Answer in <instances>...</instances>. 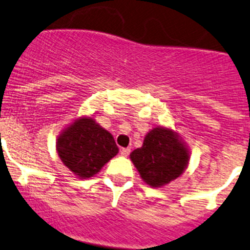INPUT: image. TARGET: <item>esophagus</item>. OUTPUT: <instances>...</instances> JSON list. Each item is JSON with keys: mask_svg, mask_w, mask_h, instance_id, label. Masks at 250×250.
<instances>
[{"mask_svg": "<svg viewBox=\"0 0 250 250\" xmlns=\"http://www.w3.org/2000/svg\"><path fill=\"white\" fill-rule=\"evenodd\" d=\"M129 153H130L129 148H122V149H121V155H122V157H128V155H129Z\"/></svg>", "mask_w": 250, "mask_h": 250, "instance_id": "esophagus-1", "label": "esophagus"}]
</instances>
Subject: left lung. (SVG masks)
<instances>
[{"mask_svg":"<svg viewBox=\"0 0 250 250\" xmlns=\"http://www.w3.org/2000/svg\"><path fill=\"white\" fill-rule=\"evenodd\" d=\"M129 157L144 183L162 188L185 171L190 151L178 133L170 128L155 127L148 132L143 146Z\"/></svg>","mask_w":250,"mask_h":250,"instance_id":"left-lung-1","label":"left lung"}]
</instances>
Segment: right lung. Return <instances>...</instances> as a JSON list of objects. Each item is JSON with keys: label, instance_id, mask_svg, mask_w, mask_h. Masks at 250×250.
I'll use <instances>...</instances> for the list:
<instances>
[{"label": "right lung", "instance_id": "1", "mask_svg": "<svg viewBox=\"0 0 250 250\" xmlns=\"http://www.w3.org/2000/svg\"><path fill=\"white\" fill-rule=\"evenodd\" d=\"M57 151L79 179H90L117 155L118 146L111 133L92 117H80L60 133Z\"/></svg>", "mask_w": 250, "mask_h": 250}]
</instances>
